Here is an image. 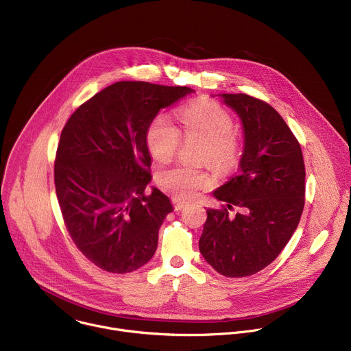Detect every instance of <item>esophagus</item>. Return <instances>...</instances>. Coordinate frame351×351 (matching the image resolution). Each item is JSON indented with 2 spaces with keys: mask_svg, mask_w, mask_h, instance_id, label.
<instances>
[{
  "mask_svg": "<svg viewBox=\"0 0 351 351\" xmlns=\"http://www.w3.org/2000/svg\"><path fill=\"white\" fill-rule=\"evenodd\" d=\"M173 204H174V208L177 210V211H180V210H182L185 206H186V203L185 202H181L180 199H173Z\"/></svg>",
  "mask_w": 351,
  "mask_h": 351,
  "instance_id": "obj_1",
  "label": "esophagus"
}]
</instances>
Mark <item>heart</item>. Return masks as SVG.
Instances as JSON below:
<instances>
[{
  "instance_id": "b5f03b06",
  "label": "heart",
  "mask_w": 351,
  "mask_h": 351,
  "mask_svg": "<svg viewBox=\"0 0 351 351\" xmlns=\"http://www.w3.org/2000/svg\"><path fill=\"white\" fill-rule=\"evenodd\" d=\"M180 130L166 115H158L148 126L147 145L154 159L169 162L184 138L203 141L200 162L208 163L221 174L230 173L239 162L240 144L233 133L232 117L217 103L200 99L178 110ZM158 185L176 199L195 197L210 182V176L197 167L177 165L156 174Z\"/></svg>"
}]
</instances>
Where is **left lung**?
Listing matches in <instances>:
<instances>
[{
  "instance_id": "8db88e82",
  "label": "left lung",
  "mask_w": 351,
  "mask_h": 351,
  "mask_svg": "<svg viewBox=\"0 0 351 351\" xmlns=\"http://www.w3.org/2000/svg\"><path fill=\"white\" fill-rule=\"evenodd\" d=\"M243 125L244 147L234 177L213 192L199 240L206 262L226 277H247L270 265L293 234L304 206L302 149L280 114L248 95H219ZM241 207L232 219L227 208Z\"/></svg>"
}]
</instances>
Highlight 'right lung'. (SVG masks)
<instances>
[{
    "label": "right lung",
    "instance_id": "add662e5",
    "mask_svg": "<svg viewBox=\"0 0 351 351\" xmlns=\"http://www.w3.org/2000/svg\"><path fill=\"white\" fill-rule=\"evenodd\" d=\"M186 86L117 82L84 103L67 121L55 160V185L67 230L97 267L130 273L158 247L159 228L173 211L152 186L147 130Z\"/></svg>",
    "mask_w": 351,
    "mask_h": 351
}]
</instances>
